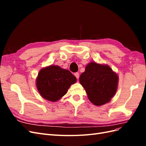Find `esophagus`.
<instances>
[{
	"instance_id": "34e87169",
	"label": "esophagus",
	"mask_w": 146,
	"mask_h": 146,
	"mask_svg": "<svg viewBox=\"0 0 146 146\" xmlns=\"http://www.w3.org/2000/svg\"><path fill=\"white\" fill-rule=\"evenodd\" d=\"M74 76H76V77L77 78V79H78V78H79V73L78 72H76L74 74Z\"/></svg>"
}]
</instances>
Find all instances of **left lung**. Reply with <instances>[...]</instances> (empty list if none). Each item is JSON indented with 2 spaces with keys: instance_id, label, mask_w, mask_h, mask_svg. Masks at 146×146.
Returning a JSON list of instances; mask_svg holds the SVG:
<instances>
[{
  "instance_id": "1",
  "label": "left lung",
  "mask_w": 146,
  "mask_h": 146,
  "mask_svg": "<svg viewBox=\"0 0 146 146\" xmlns=\"http://www.w3.org/2000/svg\"><path fill=\"white\" fill-rule=\"evenodd\" d=\"M88 98L97 106L108 103L115 94L118 77L107 65L91 62L88 64L79 78Z\"/></svg>"
}]
</instances>
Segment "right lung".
Returning <instances> with one entry per match:
<instances>
[{"mask_svg": "<svg viewBox=\"0 0 146 146\" xmlns=\"http://www.w3.org/2000/svg\"><path fill=\"white\" fill-rule=\"evenodd\" d=\"M76 81V77L69 70L51 65L39 71L36 87L43 98L56 102L66 94L70 85Z\"/></svg>", "mask_w": 146, "mask_h": 146, "instance_id": "right-lung-1", "label": "right lung"}]
</instances>
